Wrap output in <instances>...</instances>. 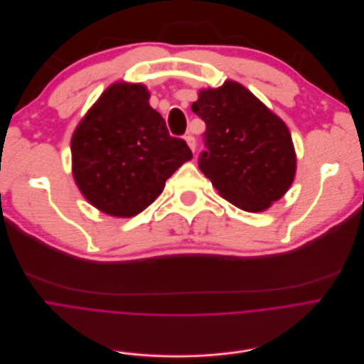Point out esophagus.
I'll list each match as a JSON object with an SVG mask.
<instances>
[{
  "instance_id": "34e87169",
  "label": "esophagus",
  "mask_w": 364,
  "mask_h": 364,
  "mask_svg": "<svg viewBox=\"0 0 364 364\" xmlns=\"http://www.w3.org/2000/svg\"><path fill=\"white\" fill-rule=\"evenodd\" d=\"M185 140H186V143H188V146L191 148V151L195 152V149H196V139H195V136H192L191 133H188V134L185 136Z\"/></svg>"
}]
</instances>
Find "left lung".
<instances>
[{
  "instance_id": "8db88e82",
  "label": "left lung",
  "mask_w": 364,
  "mask_h": 364,
  "mask_svg": "<svg viewBox=\"0 0 364 364\" xmlns=\"http://www.w3.org/2000/svg\"><path fill=\"white\" fill-rule=\"evenodd\" d=\"M192 112L206 124L199 169L223 198L242 210L261 212L291 186V134L242 85L228 80L200 90Z\"/></svg>"
}]
</instances>
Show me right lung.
<instances>
[{"mask_svg": "<svg viewBox=\"0 0 364 364\" xmlns=\"http://www.w3.org/2000/svg\"><path fill=\"white\" fill-rule=\"evenodd\" d=\"M71 156L85 198L105 213L130 218L162 193L192 152L183 139L169 134L146 87L114 83L73 133Z\"/></svg>", "mask_w": 364, "mask_h": 364, "instance_id": "right-lung-1", "label": "right lung"}]
</instances>
